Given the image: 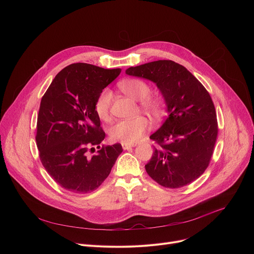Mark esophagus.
Masks as SVG:
<instances>
[{"label": "esophagus", "mask_w": 254, "mask_h": 254, "mask_svg": "<svg viewBox=\"0 0 254 254\" xmlns=\"http://www.w3.org/2000/svg\"><path fill=\"white\" fill-rule=\"evenodd\" d=\"M122 146H123V149H124V150H128V149L134 147V144H128V143H124V142H123Z\"/></svg>", "instance_id": "obj_1"}]
</instances>
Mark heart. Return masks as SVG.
<instances>
[{"mask_svg":"<svg viewBox=\"0 0 254 254\" xmlns=\"http://www.w3.org/2000/svg\"><path fill=\"white\" fill-rule=\"evenodd\" d=\"M122 91L130 98L141 101L140 107L146 113L159 117L161 108L157 101L150 98L151 87L144 81L139 79H127L120 83ZM112 100V92L104 89L96 99L94 110L97 117L103 121L110 118V105ZM151 125L149 121L143 117H137L132 120L119 121L110 128V137L115 141L124 143H134L138 141L141 136L147 132Z\"/></svg>","mask_w":254,"mask_h":254,"instance_id":"b5f03b06","label":"heart"}]
</instances>
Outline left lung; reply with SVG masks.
Listing matches in <instances>:
<instances>
[{
    "label": "left lung",
    "mask_w": 254,
    "mask_h": 254,
    "mask_svg": "<svg viewBox=\"0 0 254 254\" xmlns=\"http://www.w3.org/2000/svg\"><path fill=\"white\" fill-rule=\"evenodd\" d=\"M126 73L156 83L167 105L168 118L150 138L159 143L144 166L149 176L166 188H181L207 169L218 133L210 94L183 65L158 60Z\"/></svg>",
    "instance_id": "left-lung-1"
}]
</instances>
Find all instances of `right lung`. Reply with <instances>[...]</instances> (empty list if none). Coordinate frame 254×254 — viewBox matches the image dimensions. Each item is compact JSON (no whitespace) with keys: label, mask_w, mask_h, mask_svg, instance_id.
<instances>
[{"label":"right lung","mask_w":254,"mask_h":254,"mask_svg":"<svg viewBox=\"0 0 254 254\" xmlns=\"http://www.w3.org/2000/svg\"><path fill=\"white\" fill-rule=\"evenodd\" d=\"M122 69H104L87 63H73L55 76L43 95L37 120L36 141L40 160L55 182L77 194L96 190L110 175L122 144L102 147L104 139L94 105L102 90Z\"/></svg>","instance_id":"obj_1"}]
</instances>
